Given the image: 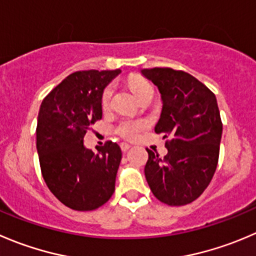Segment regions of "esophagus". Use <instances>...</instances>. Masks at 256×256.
<instances>
[{
  "label": "esophagus",
  "mask_w": 256,
  "mask_h": 256,
  "mask_svg": "<svg viewBox=\"0 0 256 256\" xmlns=\"http://www.w3.org/2000/svg\"><path fill=\"white\" fill-rule=\"evenodd\" d=\"M120 148H121V150L124 151V152H126V151H128V148H131V145H130V144H128V142H122L120 145Z\"/></svg>",
  "instance_id": "esophagus-1"
}]
</instances>
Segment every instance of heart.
<instances>
[{"label":"heart","mask_w":256,"mask_h":256,"mask_svg":"<svg viewBox=\"0 0 256 256\" xmlns=\"http://www.w3.org/2000/svg\"><path fill=\"white\" fill-rule=\"evenodd\" d=\"M130 88L132 90L134 95L136 98L142 95L148 88H151L150 84L148 81L142 80V78H136V80L131 81ZM111 96H112V88L108 86V88H105L102 94V106L106 108L108 105L111 100ZM145 128V122L141 120H131V118H126V120H122L120 122V125L118 126V134L121 135L122 138H134L138 134V131L142 130Z\"/></svg>","instance_id":"1"}]
</instances>
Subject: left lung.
<instances>
[{"label":"left lung","instance_id":"left-lung-1","mask_svg":"<svg viewBox=\"0 0 256 256\" xmlns=\"http://www.w3.org/2000/svg\"><path fill=\"white\" fill-rule=\"evenodd\" d=\"M161 94L156 134L168 138L164 158L146 148L145 178L156 199L186 205L204 192L216 170L222 124L214 94L198 78L172 68H142Z\"/></svg>","mask_w":256,"mask_h":256}]
</instances>
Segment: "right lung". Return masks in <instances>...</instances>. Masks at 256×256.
I'll list each match as a JSON object with an SVG mask.
<instances>
[{
	"label": "right lung",
	"instance_id": "obj_1",
	"mask_svg": "<svg viewBox=\"0 0 256 256\" xmlns=\"http://www.w3.org/2000/svg\"><path fill=\"white\" fill-rule=\"evenodd\" d=\"M120 74V68L71 74L40 108L36 144L42 176L52 194L74 210L98 209L115 191L120 146L108 141L94 152L84 146V136L102 118L104 90Z\"/></svg>",
	"mask_w": 256,
	"mask_h": 256
}]
</instances>
